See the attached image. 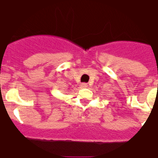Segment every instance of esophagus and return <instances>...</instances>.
<instances>
[{
  "label": "esophagus",
  "instance_id": "obj_1",
  "mask_svg": "<svg viewBox=\"0 0 158 158\" xmlns=\"http://www.w3.org/2000/svg\"><path fill=\"white\" fill-rule=\"evenodd\" d=\"M87 86H88V85H87L86 83H82V84L81 85V88H85V87Z\"/></svg>",
  "mask_w": 158,
  "mask_h": 158
}]
</instances>
